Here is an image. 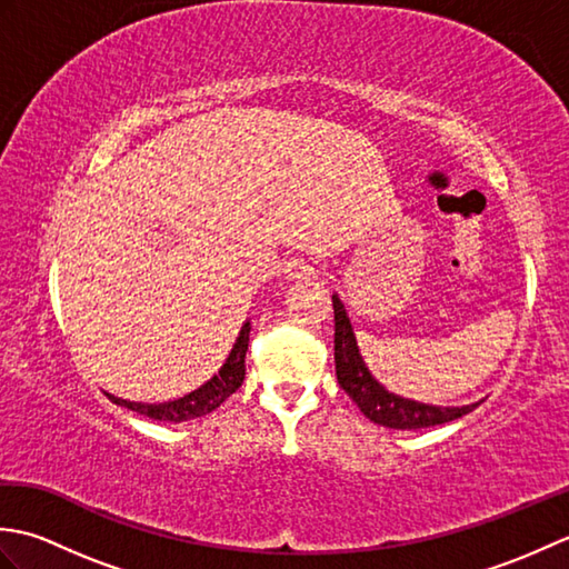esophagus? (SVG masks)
I'll return each instance as SVG.
<instances>
[{"label": "esophagus", "instance_id": "obj_1", "mask_svg": "<svg viewBox=\"0 0 569 569\" xmlns=\"http://www.w3.org/2000/svg\"><path fill=\"white\" fill-rule=\"evenodd\" d=\"M286 273L288 278H293V281H318L320 278V269L316 263L306 257H293L291 261L286 263Z\"/></svg>", "mask_w": 569, "mask_h": 569}]
</instances>
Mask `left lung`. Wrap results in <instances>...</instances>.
<instances>
[{
	"mask_svg": "<svg viewBox=\"0 0 569 569\" xmlns=\"http://www.w3.org/2000/svg\"><path fill=\"white\" fill-rule=\"evenodd\" d=\"M335 308V371L337 381H340L347 396L359 406L361 413L369 420L383 428L396 430H418V428H432L442 426L467 416L479 403L462 406V408H442V406H426L418 401H408V398L396 396L386 391L383 386L371 377L365 359L359 355V347L352 332V322H349L345 306L340 298L332 296Z\"/></svg>",
	"mask_w": 569,
	"mask_h": 569,
	"instance_id": "8db88e82",
	"label": "left lung"
}]
</instances>
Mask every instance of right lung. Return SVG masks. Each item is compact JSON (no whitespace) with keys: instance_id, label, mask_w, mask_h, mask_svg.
<instances>
[{"instance_id":"obj_1","label":"right lung","mask_w":569,"mask_h":569,"mask_svg":"<svg viewBox=\"0 0 569 569\" xmlns=\"http://www.w3.org/2000/svg\"><path fill=\"white\" fill-rule=\"evenodd\" d=\"M249 332H251V325L244 322V328H241L237 342L232 347V352H229L224 367L220 369V373H214V377L200 386L198 391H192L183 398H178V401H168V403H131V401H122V398L110 396V401L117 406H124L129 410H134L139 416H147L151 420H166V422H183L190 418H200V416H208L212 413L214 408H220L229 396H232L241 381H244V359H247V349H249Z\"/></svg>"}]
</instances>
